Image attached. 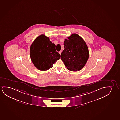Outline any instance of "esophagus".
<instances>
[{"instance_id":"esophagus-1","label":"esophagus","mask_w":120,"mask_h":120,"mask_svg":"<svg viewBox=\"0 0 120 120\" xmlns=\"http://www.w3.org/2000/svg\"><path fill=\"white\" fill-rule=\"evenodd\" d=\"M61 52H62V51H60V52H59V54H61Z\"/></svg>"}]
</instances>
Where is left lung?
Returning <instances> with one entry per match:
<instances>
[{"instance_id":"obj_1","label":"left lung","mask_w":120,"mask_h":120,"mask_svg":"<svg viewBox=\"0 0 120 120\" xmlns=\"http://www.w3.org/2000/svg\"><path fill=\"white\" fill-rule=\"evenodd\" d=\"M64 49L61 54V59L67 68L78 71L85 66L89 56L88 47L83 39L76 33L65 39Z\"/></svg>"}]
</instances>
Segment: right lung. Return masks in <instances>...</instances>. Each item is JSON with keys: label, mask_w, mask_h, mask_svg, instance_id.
<instances>
[{"label": "right lung", "mask_w": 120, "mask_h": 120, "mask_svg": "<svg viewBox=\"0 0 120 120\" xmlns=\"http://www.w3.org/2000/svg\"><path fill=\"white\" fill-rule=\"evenodd\" d=\"M55 47V45L45 35H40L35 39L30 47V54L37 68L47 71L60 59L61 55L56 51Z\"/></svg>", "instance_id": "obj_1"}]
</instances>
